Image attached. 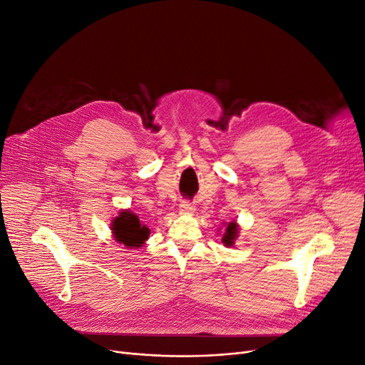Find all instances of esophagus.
Masks as SVG:
<instances>
[{
	"instance_id": "1",
	"label": "esophagus",
	"mask_w": 365,
	"mask_h": 365,
	"mask_svg": "<svg viewBox=\"0 0 365 365\" xmlns=\"http://www.w3.org/2000/svg\"><path fill=\"white\" fill-rule=\"evenodd\" d=\"M179 210H180L182 213H185V215H192V213L195 212V205H194L192 202H189V201H183V202L180 204Z\"/></svg>"
}]
</instances>
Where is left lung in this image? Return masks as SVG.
<instances>
[{"instance_id":"8db88e82","label":"left lung","mask_w":365,"mask_h":365,"mask_svg":"<svg viewBox=\"0 0 365 365\" xmlns=\"http://www.w3.org/2000/svg\"><path fill=\"white\" fill-rule=\"evenodd\" d=\"M224 227H225V230H224V234H222V243H224L225 247H231V246H234L237 237H239L240 227L235 220L230 222V224H224Z\"/></svg>"}]
</instances>
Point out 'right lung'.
I'll return each instance as SVG.
<instances>
[{
    "mask_svg": "<svg viewBox=\"0 0 365 365\" xmlns=\"http://www.w3.org/2000/svg\"><path fill=\"white\" fill-rule=\"evenodd\" d=\"M113 239L128 249H138L146 243L150 230L140 220V217L128 209H122L110 224Z\"/></svg>",
    "mask_w": 365,
    "mask_h": 365,
    "instance_id": "right-lung-1",
    "label": "right lung"
}]
</instances>
